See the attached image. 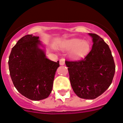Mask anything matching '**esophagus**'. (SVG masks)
Masks as SVG:
<instances>
[{
  "label": "esophagus",
  "instance_id": "1",
  "mask_svg": "<svg viewBox=\"0 0 123 123\" xmlns=\"http://www.w3.org/2000/svg\"><path fill=\"white\" fill-rule=\"evenodd\" d=\"M59 64H60L61 65H64V64H65V59H63V58L61 59L60 61H59Z\"/></svg>",
  "mask_w": 123,
  "mask_h": 123
}]
</instances>
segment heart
<instances>
[{
    "label": "heart",
    "instance_id": "heart-1",
    "mask_svg": "<svg viewBox=\"0 0 123 123\" xmlns=\"http://www.w3.org/2000/svg\"><path fill=\"white\" fill-rule=\"evenodd\" d=\"M61 49L66 51L71 50V57L78 59L87 55L90 49V43L86 40L72 38L65 41L61 45Z\"/></svg>",
    "mask_w": 123,
    "mask_h": 123
}]
</instances>
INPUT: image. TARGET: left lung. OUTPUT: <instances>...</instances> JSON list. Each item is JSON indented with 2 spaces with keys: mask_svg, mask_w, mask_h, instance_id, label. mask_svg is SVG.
I'll return each instance as SVG.
<instances>
[{
  "mask_svg": "<svg viewBox=\"0 0 123 123\" xmlns=\"http://www.w3.org/2000/svg\"><path fill=\"white\" fill-rule=\"evenodd\" d=\"M91 50L84 59L65 61L73 91L79 97L92 99L101 95L111 84L116 66L108 45L95 33Z\"/></svg>",
  "mask_w": 123,
  "mask_h": 123,
  "instance_id": "obj_1",
  "label": "left lung"
}]
</instances>
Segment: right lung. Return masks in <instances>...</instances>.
<instances>
[{
  "label": "right lung",
  "mask_w": 123,
  "mask_h": 123,
  "mask_svg": "<svg viewBox=\"0 0 123 123\" xmlns=\"http://www.w3.org/2000/svg\"><path fill=\"white\" fill-rule=\"evenodd\" d=\"M38 39L32 35L20 39L12 49L8 61L14 86L22 95L34 101L48 97L59 67V61L46 58Z\"/></svg>",
  "instance_id": "add662e5"
}]
</instances>
